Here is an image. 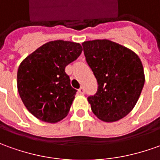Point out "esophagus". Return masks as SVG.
I'll return each instance as SVG.
<instances>
[{
	"mask_svg": "<svg viewBox=\"0 0 160 160\" xmlns=\"http://www.w3.org/2000/svg\"><path fill=\"white\" fill-rule=\"evenodd\" d=\"M79 93H80V94H85V88H83V87H81V88L79 89Z\"/></svg>",
	"mask_w": 160,
	"mask_h": 160,
	"instance_id": "34e87169",
	"label": "esophagus"
}]
</instances>
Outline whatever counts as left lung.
I'll return each mask as SVG.
<instances>
[{
  "instance_id": "1",
  "label": "left lung",
  "mask_w": 160,
  "mask_h": 160,
  "mask_svg": "<svg viewBox=\"0 0 160 160\" xmlns=\"http://www.w3.org/2000/svg\"><path fill=\"white\" fill-rule=\"evenodd\" d=\"M82 46L98 83L95 94L88 97L92 111L107 122L120 120L132 110L142 92V62L134 52L107 39L86 41Z\"/></svg>"
}]
</instances>
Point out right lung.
I'll use <instances>...</instances> for the list:
<instances>
[{"mask_svg":"<svg viewBox=\"0 0 160 160\" xmlns=\"http://www.w3.org/2000/svg\"><path fill=\"white\" fill-rule=\"evenodd\" d=\"M81 52L80 43L56 40L43 44L21 63L18 93L38 119L57 122L67 116L77 90L72 88L65 69Z\"/></svg>","mask_w":160,"mask_h":160,"instance_id":"add662e5","label":"right lung"}]
</instances>
